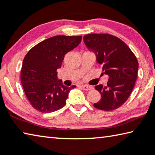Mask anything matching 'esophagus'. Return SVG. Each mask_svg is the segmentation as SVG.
<instances>
[{"instance_id":"34e87169","label":"esophagus","mask_w":155,"mask_h":155,"mask_svg":"<svg viewBox=\"0 0 155 155\" xmlns=\"http://www.w3.org/2000/svg\"><path fill=\"white\" fill-rule=\"evenodd\" d=\"M81 87L83 90H85V91H89V90H93L94 87H91L90 85H84L81 86Z\"/></svg>"}]
</instances>
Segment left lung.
Instances as JSON below:
<instances>
[{"instance_id":"left-lung-1","label":"left lung","mask_w":155,"mask_h":155,"mask_svg":"<svg viewBox=\"0 0 155 155\" xmlns=\"http://www.w3.org/2000/svg\"><path fill=\"white\" fill-rule=\"evenodd\" d=\"M83 40L96 54V61L103 65L104 74L109 75L106 86H95L101 98L94 104V107L103 111L119 108L127 101L135 86L139 65L137 58L124 41L110 34H87Z\"/></svg>"}]
</instances>
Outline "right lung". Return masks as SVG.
<instances>
[{
  "instance_id": "right-lung-1",
  "label": "right lung",
  "mask_w": 155,
  "mask_h": 155,
  "mask_svg": "<svg viewBox=\"0 0 155 155\" xmlns=\"http://www.w3.org/2000/svg\"><path fill=\"white\" fill-rule=\"evenodd\" d=\"M82 36L57 35L41 41L26 54L20 80L34 109L44 114L65 106L68 94L75 85L66 87L57 78L65 54L81 43Z\"/></svg>"
}]
</instances>
